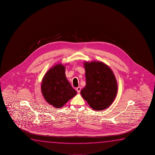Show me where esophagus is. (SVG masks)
I'll return each instance as SVG.
<instances>
[{"mask_svg":"<svg viewBox=\"0 0 155 155\" xmlns=\"http://www.w3.org/2000/svg\"><path fill=\"white\" fill-rule=\"evenodd\" d=\"M76 91L78 92V93H80V91H81V87H77L76 88Z\"/></svg>","mask_w":155,"mask_h":155,"instance_id":"34e87169","label":"esophagus"}]
</instances>
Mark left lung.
Here are the masks:
<instances>
[{"label": "left lung", "instance_id": "left-lung-1", "mask_svg": "<svg viewBox=\"0 0 155 155\" xmlns=\"http://www.w3.org/2000/svg\"><path fill=\"white\" fill-rule=\"evenodd\" d=\"M86 84L81 94L94 110L106 109L115 99L118 85L111 69L102 62H84Z\"/></svg>", "mask_w": 155, "mask_h": 155}]
</instances>
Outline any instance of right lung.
Returning <instances> with one entry per match:
<instances>
[{"mask_svg": "<svg viewBox=\"0 0 155 155\" xmlns=\"http://www.w3.org/2000/svg\"><path fill=\"white\" fill-rule=\"evenodd\" d=\"M65 66L57 64L48 71L42 80L41 91L50 105L60 108L76 94L66 78Z\"/></svg>", "mask_w": 155, "mask_h": 155, "instance_id": "obj_1", "label": "right lung"}]
</instances>
